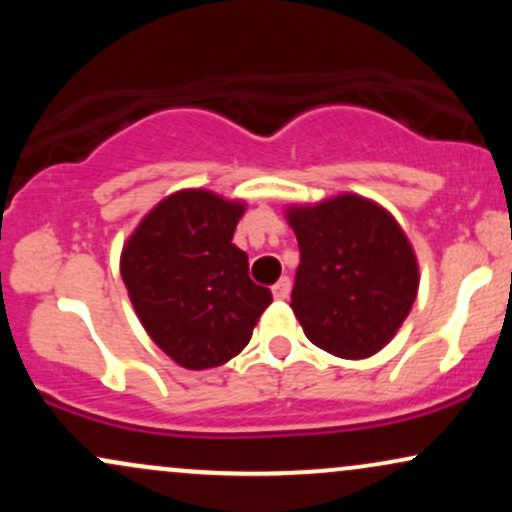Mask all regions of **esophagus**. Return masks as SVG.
Listing matches in <instances>:
<instances>
[{
    "label": "esophagus",
    "instance_id": "obj_1",
    "mask_svg": "<svg viewBox=\"0 0 512 512\" xmlns=\"http://www.w3.org/2000/svg\"><path fill=\"white\" fill-rule=\"evenodd\" d=\"M272 293H274L276 301H286V298L291 296V279H289V276H281V279L272 286Z\"/></svg>",
    "mask_w": 512,
    "mask_h": 512
}]
</instances>
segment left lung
I'll use <instances>...</instances> for the list:
<instances>
[{"label": "left lung", "mask_w": 512, "mask_h": 512, "mask_svg": "<svg viewBox=\"0 0 512 512\" xmlns=\"http://www.w3.org/2000/svg\"><path fill=\"white\" fill-rule=\"evenodd\" d=\"M301 264L291 308L327 354H378L407 320L419 289L414 250L397 221L356 195L289 209Z\"/></svg>", "instance_id": "obj_1"}]
</instances>
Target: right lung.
Returning a JSON list of instances; mask_svg holds the SVG:
<instances>
[{"label": "right lung", "instance_id": "1", "mask_svg": "<svg viewBox=\"0 0 512 512\" xmlns=\"http://www.w3.org/2000/svg\"><path fill=\"white\" fill-rule=\"evenodd\" d=\"M243 209L207 190L175 192L122 250V281L144 330L182 368L238 356L272 303V291L250 279L248 255L231 243Z\"/></svg>", "mask_w": 512, "mask_h": 512}]
</instances>
